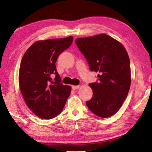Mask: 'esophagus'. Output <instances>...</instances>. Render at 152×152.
Here are the masks:
<instances>
[{
	"instance_id": "1",
	"label": "esophagus",
	"mask_w": 152,
	"mask_h": 152,
	"mask_svg": "<svg viewBox=\"0 0 152 152\" xmlns=\"http://www.w3.org/2000/svg\"><path fill=\"white\" fill-rule=\"evenodd\" d=\"M78 88H79V86H72V89L73 90H76V89H78Z\"/></svg>"
}]
</instances>
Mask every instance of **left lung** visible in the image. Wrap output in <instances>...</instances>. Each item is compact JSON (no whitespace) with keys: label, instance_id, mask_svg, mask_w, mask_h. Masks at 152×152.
<instances>
[{"label":"left lung","instance_id":"1","mask_svg":"<svg viewBox=\"0 0 152 152\" xmlns=\"http://www.w3.org/2000/svg\"><path fill=\"white\" fill-rule=\"evenodd\" d=\"M98 82L89 83L93 96L86 105L101 118L114 115L127 98L131 86L130 60L124 46L105 34L75 40Z\"/></svg>","mask_w":152,"mask_h":152}]
</instances>
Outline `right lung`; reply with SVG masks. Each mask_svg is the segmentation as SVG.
<instances>
[{
	"label": "right lung",
	"mask_w": 152,
	"mask_h": 152,
	"mask_svg": "<svg viewBox=\"0 0 152 152\" xmlns=\"http://www.w3.org/2000/svg\"><path fill=\"white\" fill-rule=\"evenodd\" d=\"M72 41L73 37L37 41L22 58L19 88L28 107L40 118L49 119L59 115L70 94V87L61 82L56 63ZM52 74L56 75L53 80Z\"/></svg>",
	"instance_id": "add662e5"
}]
</instances>
